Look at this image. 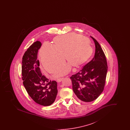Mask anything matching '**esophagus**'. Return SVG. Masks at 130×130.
Instances as JSON below:
<instances>
[{"label": "esophagus", "mask_w": 130, "mask_h": 130, "mask_svg": "<svg viewBox=\"0 0 130 130\" xmlns=\"http://www.w3.org/2000/svg\"><path fill=\"white\" fill-rule=\"evenodd\" d=\"M63 79V78H57V81L58 82H60L62 81V80Z\"/></svg>", "instance_id": "1"}]
</instances>
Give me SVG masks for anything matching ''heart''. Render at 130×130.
I'll return each instance as SVG.
<instances>
[{"label": "heart", "instance_id": "heart-1", "mask_svg": "<svg viewBox=\"0 0 130 130\" xmlns=\"http://www.w3.org/2000/svg\"><path fill=\"white\" fill-rule=\"evenodd\" d=\"M93 53V47L88 37L71 32L55 37L53 45L44 44L40 56L44 68L50 73L63 65L65 58L69 64L56 70L54 73L56 76H60L68 73L71 65L77 67L84 64Z\"/></svg>", "mask_w": 130, "mask_h": 130}]
</instances>
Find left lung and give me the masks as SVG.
I'll return each instance as SVG.
<instances>
[{
	"mask_svg": "<svg viewBox=\"0 0 130 130\" xmlns=\"http://www.w3.org/2000/svg\"><path fill=\"white\" fill-rule=\"evenodd\" d=\"M95 51L93 59L70 78L73 90L76 96L82 101L91 102L102 93L108 66L105 54L99 43L93 37Z\"/></svg>",
	"mask_w": 130,
	"mask_h": 130,
	"instance_id": "left-lung-1",
	"label": "left lung"
}]
</instances>
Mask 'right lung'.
Masks as SVG:
<instances>
[{
    "label": "right lung",
    "mask_w": 130,
    "mask_h": 130,
    "mask_svg": "<svg viewBox=\"0 0 130 130\" xmlns=\"http://www.w3.org/2000/svg\"><path fill=\"white\" fill-rule=\"evenodd\" d=\"M41 43L37 41L25 52L22 60L23 84L30 96L37 103L47 106L56 100L57 82L49 80L42 75L37 59V53Z\"/></svg>",
    "instance_id": "obj_1"
}]
</instances>
